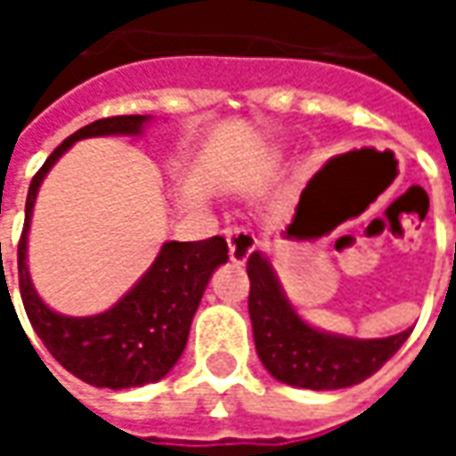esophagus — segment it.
I'll use <instances>...</instances> for the list:
<instances>
[{
	"label": "esophagus",
	"instance_id": "obj_1",
	"mask_svg": "<svg viewBox=\"0 0 456 456\" xmlns=\"http://www.w3.org/2000/svg\"><path fill=\"white\" fill-rule=\"evenodd\" d=\"M229 247V258L234 264H247V258L251 256V251L256 248V237L244 227H229L224 232Z\"/></svg>",
	"mask_w": 456,
	"mask_h": 456
}]
</instances>
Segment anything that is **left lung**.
<instances>
[{"label": "left lung", "mask_w": 456, "mask_h": 456, "mask_svg": "<svg viewBox=\"0 0 456 456\" xmlns=\"http://www.w3.org/2000/svg\"><path fill=\"white\" fill-rule=\"evenodd\" d=\"M251 293L248 317L254 327V344L266 371L281 383L337 391L366 381L381 369L412 330L381 339L337 335L310 325L288 300L271 258L254 251L247 264Z\"/></svg>", "instance_id": "1"}]
</instances>
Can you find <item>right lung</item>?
Instances as JSON below:
<instances>
[{
    "instance_id": "right-lung-1",
    "label": "right lung",
    "mask_w": 456,
    "mask_h": 456,
    "mask_svg": "<svg viewBox=\"0 0 456 456\" xmlns=\"http://www.w3.org/2000/svg\"><path fill=\"white\" fill-rule=\"evenodd\" d=\"M151 121V114L110 117L68 136L28 185L24 232L19 241V290L34 332L65 371L90 386L112 391L160 381L178 363L209 278L229 261L227 241L222 237L166 241L149 271L112 307L97 315L73 317L48 307L38 296L28 271V232L48 170L73 143L94 136H141Z\"/></svg>"
}]
</instances>
